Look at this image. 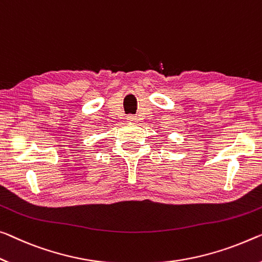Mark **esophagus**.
I'll return each instance as SVG.
<instances>
[{
	"mask_svg": "<svg viewBox=\"0 0 262 262\" xmlns=\"http://www.w3.org/2000/svg\"><path fill=\"white\" fill-rule=\"evenodd\" d=\"M136 119H137V117L134 115H130V116H127V117H126L127 122H136Z\"/></svg>",
	"mask_w": 262,
	"mask_h": 262,
	"instance_id": "1",
	"label": "esophagus"
}]
</instances>
